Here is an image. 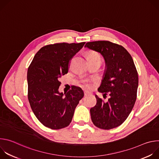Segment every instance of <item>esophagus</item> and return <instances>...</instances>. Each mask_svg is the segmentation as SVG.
<instances>
[{
	"mask_svg": "<svg viewBox=\"0 0 159 159\" xmlns=\"http://www.w3.org/2000/svg\"><path fill=\"white\" fill-rule=\"evenodd\" d=\"M89 95H92V93L88 91V90H85V91H84V96H89Z\"/></svg>",
	"mask_w": 159,
	"mask_h": 159,
	"instance_id": "1",
	"label": "esophagus"
}]
</instances>
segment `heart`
Instances as JSON below:
<instances>
[{"instance_id": "b5f03b06", "label": "heart", "mask_w": 159, "mask_h": 159, "mask_svg": "<svg viewBox=\"0 0 159 159\" xmlns=\"http://www.w3.org/2000/svg\"><path fill=\"white\" fill-rule=\"evenodd\" d=\"M89 60H100V61H101V58L100 55L99 54H98L97 53H94V52L90 53L89 57ZM87 86L89 87V85L87 84Z\"/></svg>"}]
</instances>
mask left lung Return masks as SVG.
Segmentation results:
<instances>
[{
    "label": "left lung",
    "instance_id": "left-lung-1",
    "mask_svg": "<svg viewBox=\"0 0 159 159\" xmlns=\"http://www.w3.org/2000/svg\"><path fill=\"white\" fill-rule=\"evenodd\" d=\"M85 48L103 57L106 66L98 91L109 96L104 102L95 95L97 103L90 109L92 121L101 129L118 127L126 120L137 99L139 76L133 60L124 47L108 41L88 42Z\"/></svg>",
    "mask_w": 159,
    "mask_h": 159
}]
</instances>
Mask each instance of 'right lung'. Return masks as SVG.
I'll return each instance as SVG.
<instances>
[{"label":"right lung","mask_w":159,"mask_h":159,"mask_svg":"<svg viewBox=\"0 0 159 159\" xmlns=\"http://www.w3.org/2000/svg\"><path fill=\"white\" fill-rule=\"evenodd\" d=\"M85 43L44 46L34 55L28 68V100L34 115L46 127L59 129L69 126L84 97L80 87L74 86L66 94L60 93L58 89L59 79L67 74L70 60Z\"/></svg>","instance_id":"1"}]
</instances>
